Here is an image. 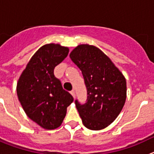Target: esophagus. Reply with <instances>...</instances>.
<instances>
[{
	"instance_id": "34e87169",
	"label": "esophagus",
	"mask_w": 154,
	"mask_h": 154,
	"mask_svg": "<svg viewBox=\"0 0 154 154\" xmlns=\"http://www.w3.org/2000/svg\"><path fill=\"white\" fill-rule=\"evenodd\" d=\"M70 94H71L72 96L74 97V98H75V91H74V90H72V91H70Z\"/></svg>"
}]
</instances>
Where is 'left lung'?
I'll return each mask as SVG.
<instances>
[{
    "mask_svg": "<svg viewBox=\"0 0 154 154\" xmlns=\"http://www.w3.org/2000/svg\"><path fill=\"white\" fill-rule=\"evenodd\" d=\"M70 57L80 68L87 91L84 104L75 100L84 125L93 131L110 125L120 114L127 97L124 76L103 51L89 44H80Z\"/></svg>",
    "mask_w": 154,
    "mask_h": 154,
    "instance_id": "1",
    "label": "left lung"
}]
</instances>
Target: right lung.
<instances>
[{"instance_id":"right-lung-1","label":"right lung","mask_w":154,"mask_h":154,"mask_svg":"<svg viewBox=\"0 0 154 154\" xmlns=\"http://www.w3.org/2000/svg\"><path fill=\"white\" fill-rule=\"evenodd\" d=\"M68 53V48L60 44L42 46L30 58L17 84V97L27 117L47 130L61 125L67 106L74 101L54 74Z\"/></svg>"}]
</instances>
